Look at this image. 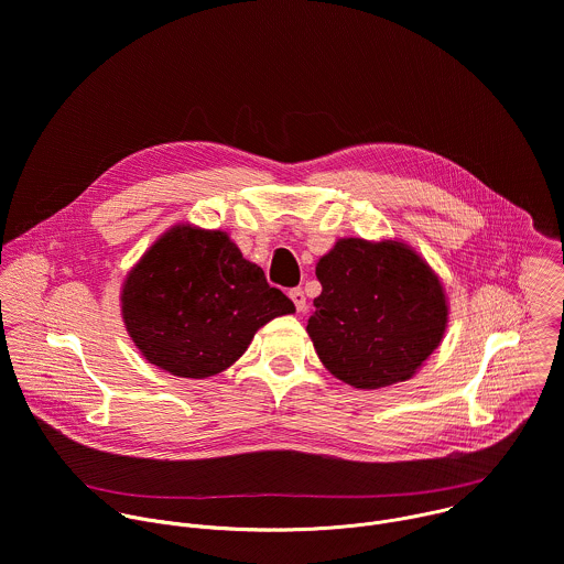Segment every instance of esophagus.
I'll return each mask as SVG.
<instances>
[{"label":"esophagus","instance_id":"1","mask_svg":"<svg viewBox=\"0 0 564 564\" xmlns=\"http://www.w3.org/2000/svg\"><path fill=\"white\" fill-rule=\"evenodd\" d=\"M290 299H292V303H294L296 312H303V310H305V292H303L301 288L290 290Z\"/></svg>","mask_w":564,"mask_h":564}]
</instances>
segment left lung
Instances as JSON below:
<instances>
[{
	"mask_svg": "<svg viewBox=\"0 0 564 564\" xmlns=\"http://www.w3.org/2000/svg\"><path fill=\"white\" fill-rule=\"evenodd\" d=\"M316 279L321 294L305 330L337 379L364 390L406 381L440 346L446 294L406 243L339 238L318 259Z\"/></svg>",
	"mask_w": 564,
	"mask_h": 564,
	"instance_id": "8db88e82",
	"label": "left lung"
}]
</instances>
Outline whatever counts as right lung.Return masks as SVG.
I'll use <instances>...</instances> for the list:
<instances>
[{"mask_svg":"<svg viewBox=\"0 0 564 564\" xmlns=\"http://www.w3.org/2000/svg\"><path fill=\"white\" fill-rule=\"evenodd\" d=\"M122 318L142 357L174 377L229 368L294 303L218 229L174 225L122 285Z\"/></svg>","mask_w":564,"mask_h":564,"instance_id":"right-lung-1","label":"right lung"}]
</instances>
